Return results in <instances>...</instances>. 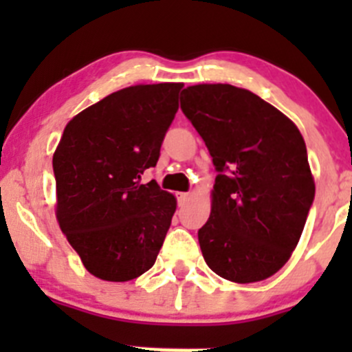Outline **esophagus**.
Returning a JSON list of instances; mask_svg holds the SVG:
<instances>
[{"instance_id":"1","label":"esophagus","mask_w":352,"mask_h":352,"mask_svg":"<svg viewBox=\"0 0 352 352\" xmlns=\"http://www.w3.org/2000/svg\"><path fill=\"white\" fill-rule=\"evenodd\" d=\"M189 196H190L189 192H180V194H177V201H179L180 206H184L187 201H189Z\"/></svg>"}]
</instances>
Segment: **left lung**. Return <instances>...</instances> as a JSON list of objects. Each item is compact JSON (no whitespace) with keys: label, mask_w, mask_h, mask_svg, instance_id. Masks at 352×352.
Listing matches in <instances>:
<instances>
[{"label":"left lung","mask_w":352,"mask_h":352,"mask_svg":"<svg viewBox=\"0 0 352 352\" xmlns=\"http://www.w3.org/2000/svg\"><path fill=\"white\" fill-rule=\"evenodd\" d=\"M180 109L204 140L216 175L211 216L197 232L211 271L233 283L271 278L291 257L315 182L298 127L233 85H194Z\"/></svg>","instance_id":"obj_1"}]
</instances>
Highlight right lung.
<instances>
[{"mask_svg": "<svg viewBox=\"0 0 352 352\" xmlns=\"http://www.w3.org/2000/svg\"><path fill=\"white\" fill-rule=\"evenodd\" d=\"M182 83L113 91L67 122L52 156L56 216L90 274L136 279L153 267L177 201L155 180L163 138L179 109Z\"/></svg>", "mask_w": 352, "mask_h": 352, "instance_id": "obj_1", "label": "right lung"}]
</instances>
